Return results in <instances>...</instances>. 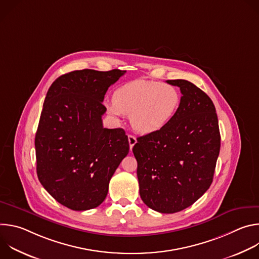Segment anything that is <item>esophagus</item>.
<instances>
[{"mask_svg":"<svg viewBox=\"0 0 259 259\" xmlns=\"http://www.w3.org/2000/svg\"><path fill=\"white\" fill-rule=\"evenodd\" d=\"M128 141H129V145H130V150H132V147L134 146V144L137 142L136 137L133 135H128Z\"/></svg>","mask_w":259,"mask_h":259,"instance_id":"1","label":"esophagus"}]
</instances>
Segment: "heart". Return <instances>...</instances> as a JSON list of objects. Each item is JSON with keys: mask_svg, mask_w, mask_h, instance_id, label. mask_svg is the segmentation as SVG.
I'll return each instance as SVG.
<instances>
[{"mask_svg": "<svg viewBox=\"0 0 259 259\" xmlns=\"http://www.w3.org/2000/svg\"><path fill=\"white\" fill-rule=\"evenodd\" d=\"M181 102L179 90L156 81L134 80L119 87L113 102L106 104L114 117L130 115L133 129L142 134L165 128L177 114Z\"/></svg>", "mask_w": 259, "mask_h": 259, "instance_id": "heart-1", "label": "heart"}]
</instances>
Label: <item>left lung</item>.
I'll return each mask as SVG.
<instances>
[{
    "label": "left lung",
    "instance_id": "obj_1",
    "mask_svg": "<svg viewBox=\"0 0 259 259\" xmlns=\"http://www.w3.org/2000/svg\"><path fill=\"white\" fill-rule=\"evenodd\" d=\"M180 88L181 102L162 130L137 138V161L143 203L161 213L179 212L210 188L220 150L215 106L210 97L187 80H168Z\"/></svg>",
    "mask_w": 259,
    "mask_h": 259
}]
</instances>
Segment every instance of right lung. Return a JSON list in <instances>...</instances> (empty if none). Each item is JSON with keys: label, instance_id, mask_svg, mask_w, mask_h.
I'll use <instances>...</instances> for the list:
<instances>
[{"label": "right lung", "instance_id": "add662e5", "mask_svg": "<svg viewBox=\"0 0 259 259\" xmlns=\"http://www.w3.org/2000/svg\"><path fill=\"white\" fill-rule=\"evenodd\" d=\"M125 72L70 71L47 92L34 138L36 174L44 189L71 210L99 206L129 153L125 131L103 128L101 120L104 95Z\"/></svg>", "mask_w": 259, "mask_h": 259}]
</instances>
